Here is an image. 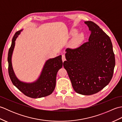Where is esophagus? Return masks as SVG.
Instances as JSON below:
<instances>
[{"label":"esophagus","mask_w":122,"mask_h":122,"mask_svg":"<svg viewBox=\"0 0 122 122\" xmlns=\"http://www.w3.org/2000/svg\"><path fill=\"white\" fill-rule=\"evenodd\" d=\"M62 61L64 62V61L66 60V56L64 54H62Z\"/></svg>","instance_id":"esophagus-1"}]
</instances>
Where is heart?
Returning a JSON list of instances; mask_svg holds the SVG:
<instances>
[{
	"instance_id": "1",
	"label": "heart",
	"mask_w": 122,
	"mask_h": 122,
	"mask_svg": "<svg viewBox=\"0 0 122 122\" xmlns=\"http://www.w3.org/2000/svg\"><path fill=\"white\" fill-rule=\"evenodd\" d=\"M76 30H72L71 33V35H74L76 34ZM84 39V35L83 33H80L79 34H77L72 39L71 42V45L73 47H76V46H78L80 43L82 42Z\"/></svg>"
}]
</instances>
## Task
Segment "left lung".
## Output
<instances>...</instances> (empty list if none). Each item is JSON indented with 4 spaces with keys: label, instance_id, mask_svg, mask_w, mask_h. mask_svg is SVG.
<instances>
[{
    "label": "left lung",
    "instance_id": "8db88e82",
    "mask_svg": "<svg viewBox=\"0 0 122 122\" xmlns=\"http://www.w3.org/2000/svg\"><path fill=\"white\" fill-rule=\"evenodd\" d=\"M84 23L91 31L89 41L76 49L67 48L63 66L75 91L90 95L109 83L115 60L110 38L94 22Z\"/></svg>",
    "mask_w": 122,
    "mask_h": 122
}]
</instances>
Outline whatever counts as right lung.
Returning <instances> with one entry per match:
<instances>
[{
    "mask_svg": "<svg viewBox=\"0 0 122 122\" xmlns=\"http://www.w3.org/2000/svg\"><path fill=\"white\" fill-rule=\"evenodd\" d=\"M22 30L15 32L8 51V62L10 78L13 84L27 97L34 98L46 97L50 95L55 89L57 72L63 66L62 56L60 55L48 60L43 66L40 76L36 81L32 83L20 81L14 73L12 66L11 57L15 46V41Z\"/></svg>",
    "mask_w": 122,
    "mask_h": 122,
    "instance_id": "1",
    "label": "right lung"
}]
</instances>
